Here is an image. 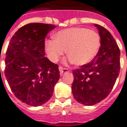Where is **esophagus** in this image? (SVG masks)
<instances>
[{
    "instance_id": "esophagus-1",
    "label": "esophagus",
    "mask_w": 127,
    "mask_h": 127,
    "mask_svg": "<svg viewBox=\"0 0 127 127\" xmlns=\"http://www.w3.org/2000/svg\"><path fill=\"white\" fill-rule=\"evenodd\" d=\"M59 69L61 76H62L64 72H68V71H69L68 69H67V68H64L62 67V66H59Z\"/></svg>"
}]
</instances>
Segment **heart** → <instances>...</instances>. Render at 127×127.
<instances>
[{
	"mask_svg": "<svg viewBox=\"0 0 127 127\" xmlns=\"http://www.w3.org/2000/svg\"><path fill=\"white\" fill-rule=\"evenodd\" d=\"M100 46V36L96 32L83 27L60 31L55 40H47L45 48L50 59L57 62L65 53L68 60L75 65L89 63L95 57Z\"/></svg>",
	"mask_w": 127,
	"mask_h": 127,
	"instance_id": "b5f03b06",
	"label": "heart"
}]
</instances>
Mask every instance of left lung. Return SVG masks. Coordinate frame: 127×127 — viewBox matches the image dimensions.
<instances>
[{
  "mask_svg": "<svg viewBox=\"0 0 127 127\" xmlns=\"http://www.w3.org/2000/svg\"><path fill=\"white\" fill-rule=\"evenodd\" d=\"M100 37L97 55L89 63L73 71L72 92L79 103L92 106L104 100L113 89L120 72V50L109 31L95 24Z\"/></svg>",
  "mask_w": 127,
  "mask_h": 127,
  "instance_id": "left-lung-1",
  "label": "left lung"
}]
</instances>
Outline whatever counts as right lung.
I'll list each match as a JSON object with an SVG mask.
<instances>
[{
	"mask_svg": "<svg viewBox=\"0 0 127 127\" xmlns=\"http://www.w3.org/2000/svg\"><path fill=\"white\" fill-rule=\"evenodd\" d=\"M55 25L30 23L18 29L10 39L5 58V74L16 98L38 106L52 97L60 78L59 66L45 57L44 38Z\"/></svg>",
	"mask_w": 127,
	"mask_h": 127,
	"instance_id": "1",
	"label": "right lung"
}]
</instances>
